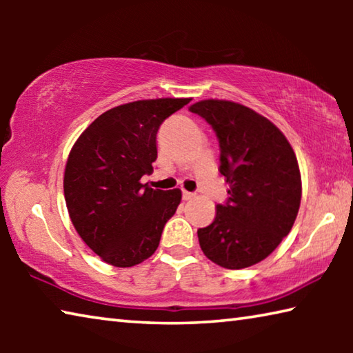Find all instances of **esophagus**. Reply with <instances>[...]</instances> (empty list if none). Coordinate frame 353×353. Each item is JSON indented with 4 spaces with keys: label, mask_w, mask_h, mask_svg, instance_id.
<instances>
[{
    "label": "esophagus",
    "mask_w": 353,
    "mask_h": 353,
    "mask_svg": "<svg viewBox=\"0 0 353 353\" xmlns=\"http://www.w3.org/2000/svg\"><path fill=\"white\" fill-rule=\"evenodd\" d=\"M182 198H183V201H191V199L194 198V194H193V193H190V191H185V190H183Z\"/></svg>",
    "instance_id": "34e87169"
}]
</instances>
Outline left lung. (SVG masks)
Listing matches in <instances>:
<instances>
[{
    "label": "left lung",
    "mask_w": 353,
    "mask_h": 353,
    "mask_svg": "<svg viewBox=\"0 0 353 353\" xmlns=\"http://www.w3.org/2000/svg\"><path fill=\"white\" fill-rule=\"evenodd\" d=\"M190 110L205 118L221 148L219 172L229 201L198 230L208 260L243 270L272 254L290 234L302 199L301 170L290 141L270 119L240 103L202 99Z\"/></svg>",
    "instance_id": "1"
}]
</instances>
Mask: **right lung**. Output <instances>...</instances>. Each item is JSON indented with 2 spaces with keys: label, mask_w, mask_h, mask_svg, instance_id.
Instances as JSON below:
<instances>
[{
  "label": "right lung",
  "mask_w": 353,
  "mask_h": 353,
  "mask_svg": "<svg viewBox=\"0 0 353 353\" xmlns=\"http://www.w3.org/2000/svg\"><path fill=\"white\" fill-rule=\"evenodd\" d=\"M190 98L140 99L104 112L79 135L63 172L71 223L101 260L130 268L159 248L182 191L141 183L157 159L155 135Z\"/></svg>",
  "instance_id": "right-lung-1"
}]
</instances>
